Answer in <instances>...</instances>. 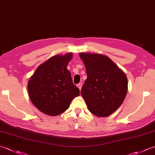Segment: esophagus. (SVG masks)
<instances>
[{
    "label": "esophagus",
    "mask_w": 155,
    "mask_h": 155,
    "mask_svg": "<svg viewBox=\"0 0 155 155\" xmlns=\"http://www.w3.org/2000/svg\"><path fill=\"white\" fill-rule=\"evenodd\" d=\"M82 86H83V84H82V83H79V84H77V87H78V88H79V90H81Z\"/></svg>",
    "instance_id": "34e87169"
}]
</instances>
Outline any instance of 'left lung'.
<instances>
[{
	"mask_svg": "<svg viewBox=\"0 0 155 155\" xmlns=\"http://www.w3.org/2000/svg\"><path fill=\"white\" fill-rule=\"evenodd\" d=\"M87 78L81 94L88 110L97 117H105L120 107L128 90L127 78L110 59L99 54L80 53Z\"/></svg>",
	"mask_w": 155,
	"mask_h": 155,
	"instance_id": "8db88e82",
	"label": "left lung"
}]
</instances>
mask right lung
<instances>
[{
	"label": "right lung",
	"mask_w": 155,
	"mask_h": 155,
	"mask_svg": "<svg viewBox=\"0 0 155 155\" xmlns=\"http://www.w3.org/2000/svg\"><path fill=\"white\" fill-rule=\"evenodd\" d=\"M72 53L55 55L41 64L28 83L30 99L42 113L57 116L67 110L72 100L80 95L67 68Z\"/></svg>",
	"instance_id": "right-lung-1"
}]
</instances>
